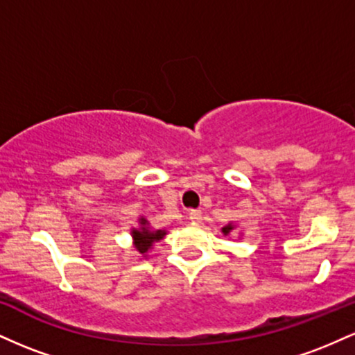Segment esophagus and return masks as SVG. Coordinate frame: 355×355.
<instances>
[{"instance_id": "esophagus-1", "label": "esophagus", "mask_w": 355, "mask_h": 355, "mask_svg": "<svg viewBox=\"0 0 355 355\" xmlns=\"http://www.w3.org/2000/svg\"><path fill=\"white\" fill-rule=\"evenodd\" d=\"M189 218L193 223H200L202 222V211L200 210H191L189 214Z\"/></svg>"}]
</instances>
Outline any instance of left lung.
I'll return each instance as SVG.
<instances>
[{"label": "left lung", "mask_w": 355, "mask_h": 355, "mask_svg": "<svg viewBox=\"0 0 355 355\" xmlns=\"http://www.w3.org/2000/svg\"><path fill=\"white\" fill-rule=\"evenodd\" d=\"M235 229V225H234V223H229V225H225V227H223V229H222V232H223V235H229L230 234V232L232 230H234Z\"/></svg>", "instance_id": "obj_1"}]
</instances>
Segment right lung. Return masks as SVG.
I'll list each match as a JSON object with an SVG mask.
<instances>
[{"label":"right lung","instance_id":"obj_1","mask_svg":"<svg viewBox=\"0 0 355 355\" xmlns=\"http://www.w3.org/2000/svg\"><path fill=\"white\" fill-rule=\"evenodd\" d=\"M138 223H140V229H132V237L135 240L137 250L146 257V252L153 247V243L165 237L166 230H152L148 227V220L145 217L138 218Z\"/></svg>","mask_w":355,"mask_h":355}]
</instances>
